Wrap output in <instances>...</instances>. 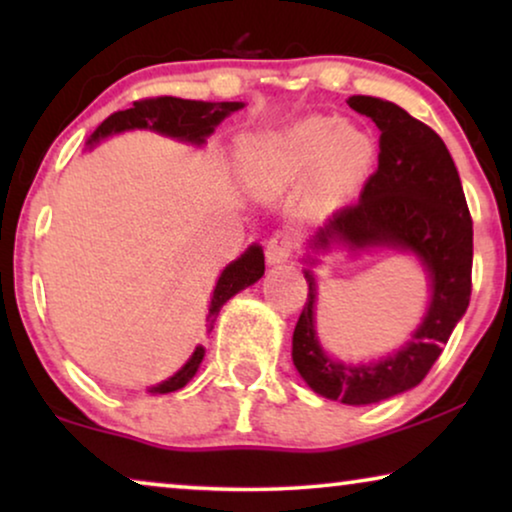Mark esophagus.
<instances>
[{"mask_svg":"<svg viewBox=\"0 0 512 512\" xmlns=\"http://www.w3.org/2000/svg\"><path fill=\"white\" fill-rule=\"evenodd\" d=\"M293 249H296V233H293V228H279L268 240L265 258H268L270 265L286 263L291 258Z\"/></svg>","mask_w":512,"mask_h":512,"instance_id":"34e87169","label":"esophagus"}]
</instances>
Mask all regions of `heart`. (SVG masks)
Masks as SVG:
<instances>
[{
	"label": "heart",
	"instance_id": "heart-1",
	"mask_svg": "<svg viewBox=\"0 0 512 512\" xmlns=\"http://www.w3.org/2000/svg\"><path fill=\"white\" fill-rule=\"evenodd\" d=\"M251 156L265 184L284 188L310 174L321 198H345L373 165V142L335 116H303L251 139Z\"/></svg>",
	"mask_w": 512,
	"mask_h": 512
}]
</instances>
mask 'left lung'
<instances>
[{"label":"left lung","mask_w":512,"mask_h":512,"mask_svg":"<svg viewBox=\"0 0 512 512\" xmlns=\"http://www.w3.org/2000/svg\"><path fill=\"white\" fill-rule=\"evenodd\" d=\"M349 107L380 128L377 170L361 198L335 212L307 240V303L293 331V366L314 394L345 405H370L417 387L450 340L471 300L473 221L459 172L443 139L408 111L380 97L352 95ZM394 248L415 255L430 277L423 324L398 353L368 364L331 360L313 321L317 253L333 246Z\"/></svg>","instance_id":"8db88e82"}]
</instances>
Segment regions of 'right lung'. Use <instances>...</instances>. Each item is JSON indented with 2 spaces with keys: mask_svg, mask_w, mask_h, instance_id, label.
I'll return each mask as SVG.
<instances>
[{
  "mask_svg": "<svg viewBox=\"0 0 512 512\" xmlns=\"http://www.w3.org/2000/svg\"><path fill=\"white\" fill-rule=\"evenodd\" d=\"M244 102H200V100H181V97H151V100H139L132 104L130 109L116 111L107 121H102L93 135L88 137L86 146L93 149L111 135H121V132L130 130H153L158 135L179 139V142H188L195 146H202L207 142V137L212 135L216 125L223 118L233 114V111L242 109ZM265 272V258L263 249L258 244L244 251L240 258H235L233 263H228L219 275V282L214 286L212 300H209V312H207V333H212L214 321L219 317L221 307L228 303L235 293L247 289ZM205 359V347L198 345L193 349L191 359L181 366L172 377H167L156 387H149V394H170L186 387L193 380V375L198 373L200 363Z\"/></svg>",
  "mask_w": 512,
  "mask_h": 512,
  "instance_id": "right-lung-1",
  "label": "right lung"
}]
</instances>
